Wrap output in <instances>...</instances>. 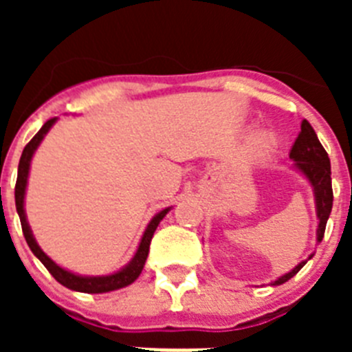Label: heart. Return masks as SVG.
<instances>
[{
    "mask_svg": "<svg viewBox=\"0 0 352 352\" xmlns=\"http://www.w3.org/2000/svg\"><path fill=\"white\" fill-rule=\"evenodd\" d=\"M273 144H275V139H273V135L270 132H259L252 139V149L259 155L268 153L270 149L273 148Z\"/></svg>",
    "mask_w": 352,
    "mask_h": 352,
    "instance_id": "obj_1",
    "label": "heart"
}]
</instances>
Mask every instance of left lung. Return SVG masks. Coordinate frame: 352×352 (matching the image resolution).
I'll list each match as a JSON object with an SVG mask.
<instances>
[{
  "label": "left lung",
  "mask_w": 352,
  "mask_h": 352,
  "mask_svg": "<svg viewBox=\"0 0 352 352\" xmlns=\"http://www.w3.org/2000/svg\"><path fill=\"white\" fill-rule=\"evenodd\" d=\"M289 158L292 160V169L298 170L310 183V186H312L314 201H316V214L317 220H319V223H317V243H321L322 236H324L326 222H328L331 206H333L331 166H329V158L328 153H326V149L322 148V144L317 139V133L314 132L312 125L307 120L301 121V132L296 138V141H294V144H292ZM312 257L314 254H310L309 259L301 261L291 272L278 276L276 280L272 282V285H280L284 282H287Z\"/></svg>",
  "instance_id": "1"
}]
</instances>
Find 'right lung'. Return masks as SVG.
<instances>
[{"label":"right lung","instance_id":"add662e5","mask_svg":"<svg viewBox=\"0 0 352 352\" xmlns=\"http://www.w3.org/2000/svg\"><path fill=\"white\" fill-rule=\"evenodd\" d=\"M58 118H52L47 123H43L42 129L38 130L35 138L31 139L26 144V148L23 149V155H21V160H19V169H17V183H15V208H17L19 219H21V226H23L24 238H26L28 247L31 248V252L35 254L40 259V263L49 270L56 280L60 282L65 287L72 289V291L77 292H88V294H100V292H111L116 291V289L126 287L132 282L138 280V276L141 275L142 268H144V263L148 259L149 252V243H151V238H153L155 231H157L158 223L162 222V219L166 217L170 211V208L158 211L153 219L149 220L148 227L144 229V234L141 238V243H139L138 252L133 254V257L130 259L129 264H125L123 268L118 270V272L111 273V275H79V273L68 272V270L61 268L60 264H56L51 257L38 247L36 243L33 231H31L30 223L26 219V210H24V197H26V186H28V176H30V167H31V158L35 155L36 148L40 146V142L43 141V138L47 135L49 130L52 129Z\"/></svg>","mask_w":352,"mask_h":352}]
</instances>
